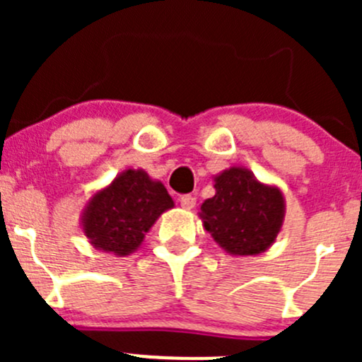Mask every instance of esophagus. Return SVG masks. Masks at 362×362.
<instances>
[{
  "instance_id": "esophagus-1",
  "label": "esophagus",
  "mask_w": 362,
  "mask_h": 362,
  "mask_svg": "<svg viewBox=\"0 0 362 362\" xmlns=\"http://www.w3.org/2000/svg\"><path fill=\"white\" fill-rule=\"evenodd\" d=\"M178 202H180V206L184 208V210H191V208L196 206V196L185 194V196H182Z\"/></svg>"
}]
</instances>
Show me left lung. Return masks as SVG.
I'll return each mask as SVG.
<instances>
[{"label": "left lung", "mask_w": 362, "mask_h": 362, "mask_svg": "<svg viewBox=\"0 0 362 362\" xmlns=\"http://www.w3.org/2000/svg\"><path fill=\"white\" fill-rule=\"evenodd\" d=\"M215 196L199 208L203 228L228 254L257 255L282 231L286 199L279 185L264 184L250 170L231 166L214 177Z\"/></svg>", "instance_id": "1"}]
</instances>
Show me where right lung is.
Returning a JSON list of instances; mask_svg holds the SVG:
<instances>
[{
  "label": "right lung",
  "instance_id": "1",
  "mask_svg": "<svg viewBox=\"0 0 362 362\" xmlns=\"http://www.w3.org/2000/svg\"><path fill=\"white\" fill-rule=\"evenodd\" d=\"M175 203L163 182L141 168H127L87 199L80 215L83 235L96 250L117 257L140 249L156 221Z\"/></svg>",
  "mask_w": 362,
  "mask_h": 362
}]
</instances>
